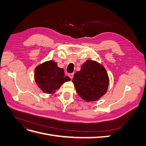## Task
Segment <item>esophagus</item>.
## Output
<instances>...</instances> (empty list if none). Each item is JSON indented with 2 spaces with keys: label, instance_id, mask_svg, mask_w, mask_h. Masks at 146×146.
I'll use <instances>...</instances> for the list:
<instances>
[{
  "label": "esophagus",
  "instance_id": "34e87169",
  "mask_svg": "<svg viewBox=\"0 0 146 146\" xmlns=\"http://www.w3.org/2000/svg\"><path fill=\"white\" fill-rule=\"evenodd\" d=\"M68 76L71 78V79H72V78L74 77V73H70V74H68Z\"/></svg>",
  "mask_w": 146,
  "mask_h": 146
}]
</instances>
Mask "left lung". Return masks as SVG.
I'll use <instances>...</instances> for the list:
<instances>
[{
    "instance_id": "1",
    "label": "left lung",
    "mask_w": 146,
    "mask_h": 146,
    "mask_svg": "<svg viewBox=\"0 0 146 146\" xmlns=\"http://www.w3.org/2000/svg\"><path fill=\"white\" fill-rule=\"evenodd\" d=\"M72 83L83 100L96 101L107 92L109 78L102 66L88 60L83 64L80 71L74 74Z\"/></svg>"
}]
</instances>
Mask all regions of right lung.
<instances>
[{
    "label": "right lung",
    "mask_w": 146,
    "mask_h": 146,
    "mask_svg": "<svg viewBox=\"0 0 146 146\" xmlns=\"http://www.w3.org/2000/svg\"><path fill=\"white\" fill-rule=\"evenodd\" d=\"M35 82L45 93L51 94L58 90L63 84L70 78L64 76V70L58 68L54 61H47L35 69Z\"/></svg>",
    "instance_id": "obj_1"
}]
</instances>
